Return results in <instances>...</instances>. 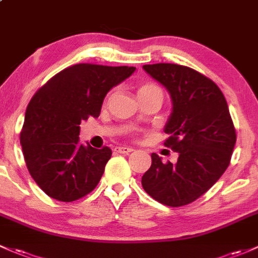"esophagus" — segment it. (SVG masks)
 I'll return each instance as SVG.
<instances>
[{"mask_svg":"<svg viewBox=\"0 0 258 258\" xmlns=\"http://www.w3.org/2000/svg\"><path fill=\"white\" fill-rule=\"evenodd\" d=\"M115 151L122 154H128L131 153V152H134L135 150L132 147H127V146H120V147H116Z\"/></svg>","mask_w":258,"mask_h":258,"instance_id":"1","label":"esophagus"}]
</instances>
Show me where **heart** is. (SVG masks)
Masks as SVG:
<instances>
[{
  "instance_id": "obj_1",
  "label": "heart",
  "mask_w": 258,
  "mask_h": 258,
  "mask_svg": "<svg viewBox=\"0 0 258 258\" xmlns=\"http://www.w3.org/2000/svg\"><path fill=\"white\" fill-rule=\"evenodd\" d=\"M153 93H159L162 94V90L159 89V86H157L156 84L152 83H145L138 88V95H148V94H153ZM108 99V96H107Z\"/></svg>"
}]
</instances>
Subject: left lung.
<instances>
[{
	"label": "left lung",
	"mask_w": 258,
	"mask_h": 258,
	"mask_svg": "<svg viewBox=\"0 0 258 258\" xmlns=\"http://www.w3.org/2000/svg\"><path fill=\"white\" fill-rule=\"evenodd\" d=\"M172 97V113L165 123V147L179 154L177 163H163L152 153L143 174L146 193L172 208L190 204L219 180L229 167L236 132L229 106L219 86L184 65H143Z\"/></svg>",
	"instance_id": "1"
}]
</instances>
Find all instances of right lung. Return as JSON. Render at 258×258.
<instances>
[{
    "instance_id": "obj_1",
    "label": "right lung",
    "mask_w": 258,
    "mask_h": 258,
    "mask_svg": "<svg viewBox=\"0 0 258 258\" xmlns=\"http://www.w3.org/2000/svg\"><path fill=\"white\" fill-rule=\"evenodd\" d=\"M135 70L75 64L32 97L21 131L22 151L29 174L50 198L70 203L96 188L112 152L81 145L80 123L97 117L106 94Z\"/></svg>"
}]
</instances>
